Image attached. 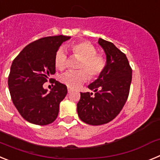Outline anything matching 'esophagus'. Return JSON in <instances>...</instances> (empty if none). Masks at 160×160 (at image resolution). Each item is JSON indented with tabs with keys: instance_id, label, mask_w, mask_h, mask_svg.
I'll return each instance as SVG.
<instances>
[{
	"instance_id": "34e87169",
	"label": "esophagus",
	"mask_w": 160,
	"mask_h": 160,
	"mask_svg": "<svg viewBox=\"0 0 160 160\" xmlns=\"http://www.w3.org/2000/svg\"><path fill=\"white\" fill-rule=\"evenodd\" d=\"M72 89L71 88H70V87H68V93H70L72 91Z\"/></svg>"
}]
</instances>
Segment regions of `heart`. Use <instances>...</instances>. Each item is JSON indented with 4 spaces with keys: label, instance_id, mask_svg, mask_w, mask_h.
<instances>
[{
    "label": "heart",
    "instance_id": "1",
    "mask_svg": "<svg viewBox=\"0 0 160 160\" xmlns=\"http://www.w3.org/2000/svg\"><path fill=\"white\" fill-rule=\"evenodd\" d=\"M72 53L79 58L77 71H69L62 75L60 80L70 88H77L88 79L98 78L107 67V59L103 55L97 53V49L87 41L73 43L70 46ZM54 65L59 70H63L67 66V55L62 48H59L54 56Z\"/></svg>",
    "mask_w": 160,
    "mask_h": 160
}]
</instances>
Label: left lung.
Segmentation results:
<instances>
[{
    "label": "left lung",
    "instance_id": "obj_1",
    "mask_svg": "<svg viewBox=\"0 0 160 160\" xmlns=\"http://www.w3.org/2000/svg\"><path fill=\"white\" fill-rule=\"evenodd\" d=\"M98 44L107 55V67L88 88L81 93L77 111L82 122L93 126L111 122L122 111L130 92L132 69L128 58L112 42L99 38Z\"/></svg>",
    "mask_w": 160,
    "mask_h": 160
}]
</instances>
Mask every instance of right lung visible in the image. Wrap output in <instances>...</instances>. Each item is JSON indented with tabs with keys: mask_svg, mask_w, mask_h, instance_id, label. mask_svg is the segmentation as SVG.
Masks as SVG:
<instances>
[{
	"mask_svg": "<svg viewBox=\"0 0 160 160\" xmlns=\"http://www.w3.org/2000/svg\"><path fill=\"white\" fill-rule=\"evenodd\" d=\"M70 38L63 35L40 38L25 46L12 62L8 78L11 98L20 114L31 123L47 125L57 118L67 87L48 78L56 72L55 53ZM48 79L54 83L49 93L43 88Z\"/></svg>",
	"mask_w": 160,
	"mask_h": 160,
	"instance_id": "obj_1",
	"label": "right lung"
}]
</instances>
